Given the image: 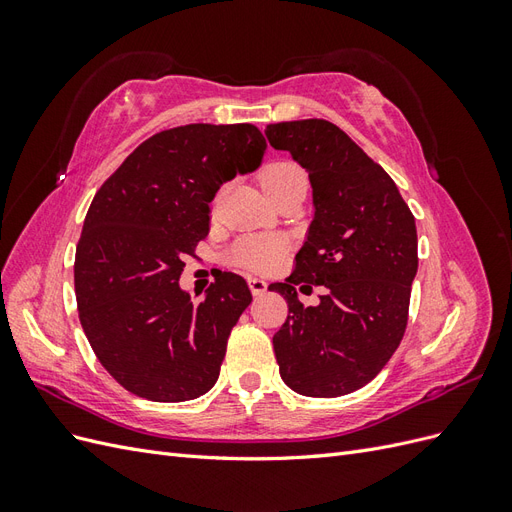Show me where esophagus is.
Wrapping results in <instances>:
<instances>
[{
	"mask_svg": "<svg viewBox=\"0 0 512 512\" xmlns=\"http://www.w3.org/2000/svg\"><path fill=\"white\" fill-rule=\"evenodd\" d=\"M247 284H250V290H252L254 297H260V294H265L267 286H269L265 280H260V277H250V280H247Z\"/></svg>",
	"mask_w": 512,
	"mask_h": 512,
	"instance_id": "obj_1",
	"label": "esophagus"
}]
</instances>
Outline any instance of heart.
I'll return each mask as SVG.
<instances>
[{
	"label": "heart",
	"mask_w": 512,
	"mask_h": 512,
	"mask_svg": "<svg viewBox=\"0 0 512 512\" xmlns=\"http://www.w3.org/2000/svg\"><path fill=\"white\" fill-rule=\"evenodd\" d=\"M260 185L271 198L294 185H307V175L297 162L273 160L260 170ZM284 250V241L277 237H241L230 245L226 260L247 271H269L282 260Z\"/></svg>",
	"instance_id": "heart-1"
}]
</instances>
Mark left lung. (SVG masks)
Wrapping results in <instances>:
<instances>
[{
	"instance_id": "1",
	"label": "left lung",
	"mask_w": 512,
	"mask_h": 512,
	"mask_svg": "<svg viewBox=\"0 0 512 512\" xmlns=\"http://www.w3.org/2000/svg\"><path fill=\"white\" fill-rule=\"evenodd\" d=\"M265 134L307 170L316 209L292 275L269 286L288 303L275 359L292 391L348 395L380 374L406 333L414 215L386 170L335 123L282 121ZM309 283L328 288L316 308L296 299V286Z\"/></svg>"
}]
</instances>
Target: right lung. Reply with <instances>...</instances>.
<instances>
[{
	"instance_id": "obj_1",
	"label": "right lung",
	"mask_w": 512,
	"mask_h": 512,
	"mask_svg": "<svg viewBox=\"0 0 512 512\" xmlns=\"http://www.w3.org/2000/svg\"><path fill=\"white\" fill-rule=\"evenodd\" d=\"M265 149L252 123L164 130L91 200L74 258L76 305L98 361L126 391L175 404L218 382L252 292L241 275L224 273L194 303L179 277L209 235L215 192L256 170Z\"/></svg>"
}]
</instances>
